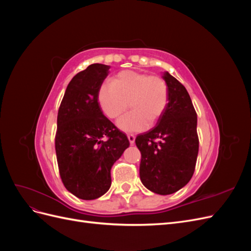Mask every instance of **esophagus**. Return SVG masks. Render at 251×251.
<instances>
[{
	"label": "esophagus",
	"instance_id": "obj_1",
	"mask_svg": "<svg viewBox=\"0 0 251 251\" xmlns=\"http://www.w3.org/2000/svg\"><path fill=\"white\" fill-rule=\"evenodd\" d=\"M127 139H128V141H130L131 144L135 143V136L134 135H127Z\"/></svg>",
	"mask_w": 251,
	"mask_h": 251
}]
</instances>
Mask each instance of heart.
I'll use <instances>...</instances> for the list:
<instances>
[{
	"label": "heart",
	"instance_id": "heart-1",
	"mask_svg": "<svg viewBox=\"0 0 251 251\" xmlns=\"http://www.w3.org/2000/svg\"><path fill=\"white\" fill-rule=\"evenodd\" d=\"M102 113L109 119L117 120L126 112L131 113L118 121V127L126 133L142 132L155 126L169 103L168 83L158 75L123 71L102 85L98 92Z\"/></svg>",
	"mask_w": 251,
	"mask_h": 251
}]
</instances>
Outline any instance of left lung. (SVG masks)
I'll return each instance as SVG.
<instances>
[{
    "mask_svg": "<svg viewBox=\"0 0 251 251\" xmlns=\"http://www.w3.org/2000/svg\"><path fill=\"white\" fill-rule=\"evenodd\" d=\"M169 103L157 126L136 137L141 153L142 184L158 195H171L185 186L195 172L199 140L197 114L185 87L169 73Z\"/></svg>",
    "mask_w": 251,
    "mask_h": 251,
    "instance_id": "1",
    "label": "left lung"
}]
</instances>
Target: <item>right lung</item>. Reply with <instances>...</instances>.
Returning a JSON list of instances; mask_svg holds the SVG:
<instances>
[{
  "label": "right lung",
  "mask_w": 251,
  "mask_h": 251,
  "mask_svg": "<svg viewBox=\"0 0 251 251\" xmlns=\"http://www.w3.org/2000/svg\"><path fill=\"white\" fill-rule=\"evenodd\" d=\"M110 66L92 64L68 85L57 114L55 151L65 187L82 200L109 191L113 164L130 147L126 136L103 115L98 92Z\"/></svg>",
  "instance_id": "add662e5"
}]
</instances>
